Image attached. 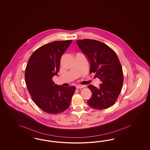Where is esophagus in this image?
<instances>
[{
    "mask_svg": "<svg viewBox=\"0 0 150 150\" xmlns=\"http://www.w3.org/2000/svg\"><path fill=\"white\" fill-rule=\"evenodd\" d=\"M83 87H84V86H83V85H77V86H76V88L77 89L82 88H83Z\"/></svg>",
    "mask_w": 150,
    "mask_h": 150,
    "instance_id": "1",
    "label": "esophagus"
}]
</instances>
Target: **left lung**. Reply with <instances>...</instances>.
<instances>
[{
	"mask_svg": "<svg viewBox=\"0 0 150 150\" xmlns=\"http://www.w3.org/2000/svg\"><path fill=\"white\" fill-rule=\"evenodd\" d=\"M76 43L90 63V73H95L102 82L98 88L88 85L92 94L87 103L93 109L108 108L115 103L123 86V70L118 56L100 41L84 39Z\"/></svg>",
	"mask_w": 150,
	"mask_h": 150,
	"instance_id": "left-lung-1",
	"label": "left lung"
}]
</instances>
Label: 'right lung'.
Here are the masks:
<instances>
[{
    "label": "right lung",
    "instance_id": "add662e5",
    "mask_svg": "<svg viewBox=\"0 0 150 150\" xmlns=\"http://www.w3.org/2000/svg\"><path fill=\"white\" fill-rule=\"evenodd\" d=\"M72 40L54 41L41 46L28 61L25 79L27 90L35 103L47 113H61L68 109L76 87L55 84L60 59Z\"/></svg>",
    "mask_w": 150,
    "mask_h": 150
}]
</instances>
